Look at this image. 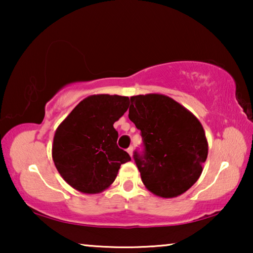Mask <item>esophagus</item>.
Returning <instances> with one entry per match:
<instances>
[{
	"mask_svg": "<svg viewBox=\"0 0 253 253\" xmlns=\"http://www.w3.org/2000/svg\"><path fill=\"white\" fill-rule=\"evenodd\" d=\"M126 152H127V153H129L130 157H132V154H133V147L130 146V147L126 150Z\"/></svg>",
	"mask_w": 253,
	"mask_h": 253,
	"instance_id": "34e87169",
	"label": "esophagus"
}]
</instances>
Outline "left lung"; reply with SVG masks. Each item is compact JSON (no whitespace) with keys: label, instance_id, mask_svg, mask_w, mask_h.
Listing matches in <instances>:
<instances>
[{"label":"left lung","instance_id":"left-lung-1","mask_svg":"<svg viewBox=\"0 0 253 253\" xmlns=\"http://www.w3.org/2000/svg\"><path fill=\"white\" fill-rule=\"evenodd\" d=\"M130 101L129 119L145 146L143 155H133L141 181L155 196H181L198 181L209 154L202 123L167 95L139 94Z\"/></svg>","mask_w":253,"mask_h":253}]
</instances>
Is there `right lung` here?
I'll return each instance as SVG.
<instances>
[{
    "mask_svg": "<svg viewBox=\"0 0 253 253\" xmlns=\"http://www.w3.org/2000/svg\"><path fill=\"white\" fill-rule=\"evenodd\" d=\"M129 98L94 94L72 109L54 134L51 157L62 178L79 192L94 195L115 181L130 155L117 146L114 123L129 108Z\"/></svg>",
    "mask_w": 253,
    "mask_h": 253,
    "instance_id": "add662e5",
    "label": "right lung"
}]
</instances>
